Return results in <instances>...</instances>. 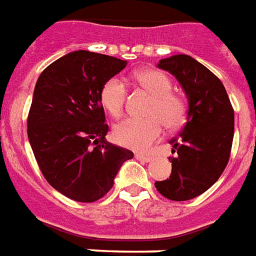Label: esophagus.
Wrapping results in <instances>:
<instances>
[{"label": "esophagus", "instance_id": "1", "mask_svg": "<svg viewBox=\"0 0 256 256\" xmlns=\"http://www.w3.org/2000/svg\"><path fill=\"white\" fill-rule=\"evenodd\" d=\"M136 158L141 162H150L153 160L152 156H145V154H141V153H137V154H136Z\"/></svg>", "mask_w": 256, "mask_h": 256}]
</instances>
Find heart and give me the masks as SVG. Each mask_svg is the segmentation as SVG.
<instances>
[{"mask_svg":"<svg viewBox=\"0 0 256 256\" xmlns=\"http://www.w3.org/2000/svg\"><path fill=\"white\" fill-rule=\"evenodd\" d=\"M134 78L144 90L153 96L146 110L148 118L128 119L119 123L114 128V138L122 146L145 153L162 137V124L168 130H175L186 122L187 104L182 96L171 92V78L160 70H140ZM126 98L128 90L116 77L106 81L100 90V104L114 119L123 115Z\"/></svg>","mask_w":256,"mask_h":256,"instance_id":"heart-1","label":"heart"}]
</instances>
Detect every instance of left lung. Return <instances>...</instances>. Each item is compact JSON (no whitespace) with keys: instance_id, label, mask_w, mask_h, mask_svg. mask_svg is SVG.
I'll list each match as a JSON object with an SVG mask.
<instances>
[{"instance_id":"obj_1","label":"left lung","mask_w":256,"mask_h":256,"mask_svg":"<svg viewBox=\"0 0 256 256\" xmlns=\"http://www.w3.org/2000/svg\"><path fill=\"white\" fill-rule=\"evenodd\" d=\"M157 68L179 81L188 102L187 120L170 141V179L156 182L157 191L171 200L200 196L218 180L228 164L234 141V112L222 82L190 56L164 58Z\"/></svg>"}]
</instances>
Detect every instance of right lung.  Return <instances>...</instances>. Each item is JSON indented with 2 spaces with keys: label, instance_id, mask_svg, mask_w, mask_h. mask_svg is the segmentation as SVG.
<instances>
[{
  "label": "right lung",
  "instance_id": "right-lung-1",
  "mask_svg": "<svg viewBox=\"0 0 256 256\" xmlns=\"http://www.w3.org/2000/svg\"><path fill=\"white\" fill-rule=\"evenodd\" d=\"M128 60L78 50L42 72L28 114V140L46 180L77 202H94L133 152L106 140L100 90Z\"/></svg>",
  "mask_w": 256,
  "mask_h": 256
}]
</instances>
